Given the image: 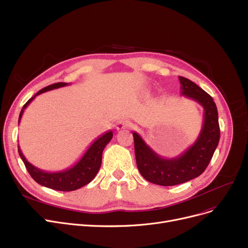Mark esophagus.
<instances>
[{
  "mask_svg": "<svg viewBox=\"0 0 248 248\" xmlns=\"http://www.w3.org/2000/svg\"><path fill=\"white\" fill-rule=\"evenodd\" d=\"M132 125V124L126 121V120H121L118 121L116 124V130L121 131V130H126V128H130Z\"/></svg>",
  "mask_w": 248,
  "mask_h": 248,
  "instance_id": "1",
  "label": "esophagus"
}]
</instances>
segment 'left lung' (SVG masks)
I'll use <instances>...</instances> for the list:
<instances>
[{"instance_id":"obj_1","label":"left lung","mask_w":248,"mask_h":248,"mask_svg":"<svg viewBox=\"0 0 248 248\" xmlns=\"http://www.w3.org/2000/svg\"><path fill=\"white\" fill-rule=\"evenodd\" d=\"M181 95L197 101L203 108L202 131L190 147L173 158H163L134 132L137 166L142 176L152 184L171 186L200 176L209 165L220 140L218 110L213 98L192 81L179 77Z\"/></svg>"}]
</instances>
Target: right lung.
I'll return each instance as SVG.
<instances>
[{"label":"right lung","instance_id":"right-lung-1","mask_svg":"<svg viewBox=\"0 0 248 248\" xmlns=\"http://www.w3.org/2000/svg\"><path fill=\"white\" fill-rule=\"evenodd\" d=\"M67 85L69 84L61 82V83L49 85L47 87L39 90L33 97H31L24 104L22 110L20 112L18 123H20L21 121V117L23 115L24 109L29 105V103L35 98V96L52 89L64 87V86ZM112 136H113L112 131L106 132L105 134H103L102 136H100L99 138L95 140L76 164L68 169L57 171V172H47L45 170H41L35 167L34 165H32L31 163H29L26 160L25 156L23 155L22 151H21L19 145H18V152L21 159L23 161V163L25 164L28 173L37 182V184H39L42 186H46L55 190L72 191V190H76L86 185H88L90 181L94 179L96 174L98 173L99 168L101 166L102 152L105 146L110 142Z\"/></svg>","mask_w":248,"mask_h":248}]
</instances>
